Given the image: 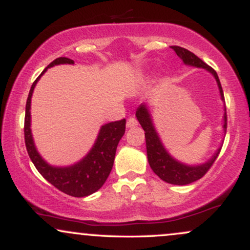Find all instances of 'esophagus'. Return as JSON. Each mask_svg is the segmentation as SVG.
I'll list each match as a JSON object with an SVG mask.
<instances>
[{
	"instance_id": "1",
	"label": "esophagus",
	"mask_w": 250,
	"mask_h": 250,
	"mask_svg": "<svg viewBox=\"0 0 250 250\" xmlns=\"http://www.w3.org/2000/svg\"><path fill=\"white\" fill-rule=\"evenodd\" d=\"M137 125H139V122L135 117H129L127 120V128H135L137 127Z\"/></svg>"
}]
</instances>
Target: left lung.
<instances>
[{"instance_id":"1","label":"left lung","mask_w":250,"mask_h":250,"mask_svg":"<svg viewBox=\"0 0 250 250\" xmlns=\"http://www.w3.org/2000/svg\"><path fill=\"white\" fill-rule=\"evenodd\" d=\"M171 49H173L176 55L185 62V64L193 65V67L197 68H203V69L208 70L209 73H211L216 80L217 85H219L221 99L225 100L223 96V90L221 87V83L217 76L216 71L213 68L209 67L208 64H206L202 60L199 59L194 53L189 51L185 48L179 47V45H171ZM136 117L139 120L140 125L143 128V130L146 131V146H147V156H148V162L150 168L153 169V171L160 179L165 181L167 183H171V185H179V186H185L189 185V183L195 182V181L200 180L201 177H203L206 173L210 169L213 163L216 160V157L219 156L221 148L217 149V151L215 155L209 160L208 162L203 163L200 166H187L183 165L176 160L173 159L170 155L168 154V151L166 150L163 147L161 140H160L159 135H157L156 130H155L153 121H151L150 114L146 104H141L139 108L136 109ZM223 130H227V113H226V105H225V115H223Z\"/></svg>"}]
</instances>
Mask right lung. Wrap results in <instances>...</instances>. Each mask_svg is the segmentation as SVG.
<instances>
[{
    "label": "right lung",
    "instance_id": "add662e5",
    "mask_svg": "<svg viewBox=\"0 0 250 250\" xmlns=\"http://www.w3.org/2000/svg\"><path fill=\"white\" fill-rule=\"evenodd\" d=\"M73 64L74 61L67 57H59L42 71L34 81L25 104L24 116V142L28 155L39 173L54 187L64 194L74 197H83L95 193L108 179L115 159L116 148L125 131V119L110 122L100 129L95 145L87 156L70 167H53L49 166L37 153L30 130V101L34 88L44 71L56 64Z\"/></svg>",
    "mask_w": 250,
    "mask_h": 250
}]
</instances>
